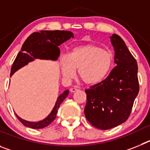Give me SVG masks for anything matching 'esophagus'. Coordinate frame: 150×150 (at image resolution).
<instances>
[{
	"mask_svg": "<svg viewBox=\"0 0 150 150\" xmlns=\"http://www.w3.org/2000/svg\"><path fill=\"white\" fill-rule=\"evenodd\" d=\"M78 90V88H75V87H74V88H70V91H71V92H75V91H76Z\"/></svg>",
	"mask_w": 150,
	"mask_h": 150,
	"instance_id": "esophagus-1",
	"label": "esophagus"
}]
</instances>
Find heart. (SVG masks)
Listing matches in <instances>:
<instances>
[{
    "mask_svg": "<svg viewBox=\"0 0 150 150\" xmlns=\"http://www.w3.org/2000/svg\"><path fill=\"white\" fill-rule=\"evenodd\" d=\"M113 64L112 54L95 44H85L73 48L67 56L59 60L63 77L71 79L78 74L85 83L95 85L105 79Z\"/></svg>",
    "mask_w": 150,
    "mask_h": 150,
    "instance_id": "b5f03b06",
    "label": "heart"
}]
</instances>
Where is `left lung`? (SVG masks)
Here are the masks:
<instances>
[{"label": "left lung", "mask_w": 150, "mask_h": 150, "mask_svg": "<svg viewBox=\"0 0 150 150\" xmlns=\"http://www.w3.org/2000/svg\"><path fill=\"white\" fill-rule=\"evenodd\" d=\"M110 41L116 66L104 80L86 90L85 116L94 127L101 130L126 121L139 92L137 62L120 36L113 34Z\"/></svg>", "instance_id": "1"}]
</instances>
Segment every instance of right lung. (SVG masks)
<instances>
[{"mask_svg": "<svg viewBox=\"0 0 150 150\" xmlns=\"http://www.w3.org/2000/svg\"><path fill=\"white\" fill-rule=\"evenodd\" d=\"M71 38H74V34L68 30H40V32H34L30 34L23 43L22 50L13 62L10 76L18 69L27 65L29 62H33L34 59L56 61L60 55L59 46ZM69 90H66L59 95L52 110L47 117L41 121H26L22 120L16 113V116L25 126L34 129L45 128L54 121L61 104L67 98Z\"/></svg>", "mask_w": 150, "mask_h": 150, "instance_id": "right-lung-1", "label": "right lung"}]
</instances>
